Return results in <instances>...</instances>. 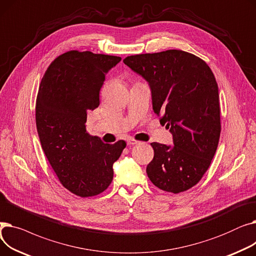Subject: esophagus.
Instances as JSON below:
<instances>
[{
	"instance_id": "34e87169",
	"label": "esophagus",
	"mask_w": 256,
	"mask_h": 256,
	"mask_svg": "<svg viewBox=\"0 0 256 256\" xmlns=\"http://www.w3.org/2000/svg\"><path fill=\"white\" fill-rule=\"evenodd\" d=\"M126 143H128V145H135V144H138L139 143V141H137V140H135V139H128V141H126Z\"/></svg>"
}]
</instances>
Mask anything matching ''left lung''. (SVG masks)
Wrapping results in <instances>:
<instances>
[{
  "label": "left lung",
  "instance_id": "left-lung-1",
  "mask_svg": "<svg viewBox=\"0 0 256 256\" xmlns=\"http://www.w3.org/2000/svg\"><path fill=\"white\" fill-rule=\"evenodd\" d=\"M150 85L154 112L172 134L173 145L150 143L146 172L158 189L178 194L195 186L217 150L219 90L208 65L193 54L169 50L124 60Z\"/></svg>",
  "mask_w": 256,
  "mask_h": 256
}]
</instances>
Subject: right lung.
I'll use <instances>...</instances> for the list:
<instances>
[{"mask_svg":"<svg viewBox=\"0 0 256 256\" xmlns=\"http://www.w3.org/2000/svg\"><path fill=\"white\" fill-rule=\"evenodd\" d=\"M116 56L70 50L54 60L40 83L36 126L40 143L60 182L72 193L89 197L113 180V164L126 146L106 144L86 130L87 113L100 106L106 74Z\"/></svg>","mask_w":256,"mask_h":256,"instance_id":"obj_1","label":"right lung"}]
</instances>
